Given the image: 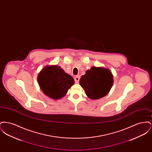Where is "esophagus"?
<instances>
[{
  "label": "esophagus",
  "instance_id": "34e87169",
  "mask_svg": "<svg viewBox=\"0 0 152 152\" xmlns=\"http://www.w3.org/2000/svg\"><path fill=\"white\" fill-rule=\"evenodd\" d=\"M74 79H75V83H78L79 82L80 80L79 76H75V78H74Z\"/></svg>",
  "mask_w": 152,
  "mask_h": 152
}]
</instances>
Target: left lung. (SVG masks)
I'll list each match as a JSON object with an SVG mask.
<instances>
[{
    "mask_svg": "<svg viewBox=\"0 0 152 152\" xmlns=\"http://www.w3.org/2000/svg\"><path fill=\"white\" fill-rule=\"evenodd\" d=\"M113 76L105 68L92 66L87 70L80 79V85L87 96L92 100H98L108 94L113 84Z\"/></svg>",
    "mask_w": 152,
    "mask_h": 152,
    "instance_id": "8db88e82",
    "label": "left lung"
}]
</instances>
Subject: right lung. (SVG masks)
Here are the masks:
<instances>
[{
	"instance_id": "1",
	"label": "right lung",
	"mask_w": 152,
	"mask_h": 152,
	"mask_svg": "<svg viewBox=\"0 0 152 152\" xmlns=\"http://www.w3.org/2000/svg\"><path fill=\"white\" fill-rule=\"evenodd\" d=\"M37 82L44 94L56 100L63 97L75 83L72 77L58 65L44 67L38 74Z\"/></svg>"
}]
</instances>
